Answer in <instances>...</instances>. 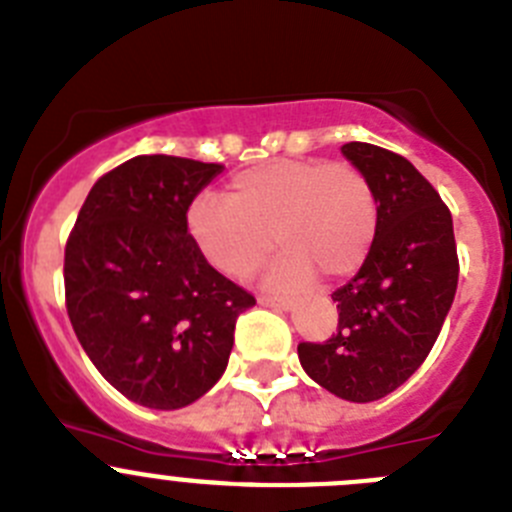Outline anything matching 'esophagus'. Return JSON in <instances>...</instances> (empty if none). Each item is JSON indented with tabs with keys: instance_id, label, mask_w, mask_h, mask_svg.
Returning <instances> with one entry per match:
<instances>
[{
	"instance_id": "esophagus-1",
	"label": "esophagus",
	"mask_w": 512,
	"mask_h": 512,
	"mask_svg": "<svg viewBox=\"0 0 512 512\" xmlns=\"http://www.w3.org/2000/svg\"><path fill=\"white\" fill-rule=\"evenodd\" d=\"M259 302L264 304V307H274V309H292L294 307L292 297H271V294H261Z\"/></svg>"
}]
</instances>
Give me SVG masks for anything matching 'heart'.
<instances>
[{"mask_svg": "<svg viewBox=\"0 0 512 512\" xmlns=\"http://www.w3.org/2000/svg\"><path fill=\"white\" fill-rule=\"evenodd\" d=\"M187 231L205 259L228 276L271 269L276 287H304L314 274L342 279L360 269L378 233V198L360 167L345 159H271L236 172L225 198L200 195Z\"/></svg>", "mask_w": 512, "mask_h": 512, "instance_id": "1", "label": "heart"}]
</instances>
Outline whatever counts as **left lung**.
I'll return each instance as SVG.
<instances>
[{
	"label": "left lung",
	"mask_w": 512,
	"mask_h": 512,
	"mask_svg": "<svg viewBox=\"0 0 512 512\" xmlns=\"http://www.w3.org/2000/svg\"><path fill=\"white\" fill-rule=\"evenodd\" d=\"M378 198V233L358 274L332 292L337 332L299 342L312 381L368 403L406 383L434 348L459 279L452 213L414 164L391 149L342 144Z\"/></svg>",
	"instance_id": "8db88e82"
}]
</instances>
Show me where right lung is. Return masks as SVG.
Listing matches in <instances>:
<instances>
[{
    "mask_svg": "<svg viewBox=\"0 0 512 512\" xmlns=\"http://www.w3.org/2000/svg\"><path fill=\"white\" fill-rule=\"evenodd\" d=\"M223 164L142 154L88 192L65 243V309L98 373L129 401L182 409L218 383L251 292L208 264L187 210Z\"/></svg>",
    "mask_w": 512,
    "mask_h": 512,
    "instance_id": "right-lung-1",
    "label": "right lung"
}]
</instances>
